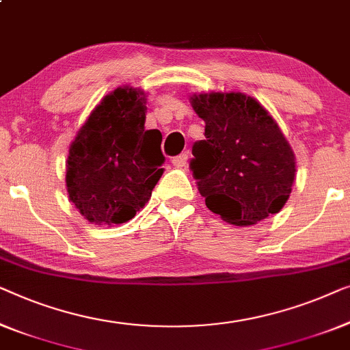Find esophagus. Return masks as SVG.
I'll return each instance as SVG.
<instances>
[{"mask_svg": "<svg viewBox=\"0 0 350 350\" xmlns=\"http://www.w3.org/2000/svg\"><path fill=\"white\" fill-rule=\"evenodd\" d=\"M187 160H189V155L185 154H180V155H177V157H174L173 160H171V163H173L176 168H185L187 166Z\"/></svg>", "mask_w": 350, "mask_h": 350, "instance_id": "obj_1", "label": "esophagus"}]
</instances>
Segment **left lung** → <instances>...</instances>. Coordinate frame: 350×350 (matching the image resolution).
Returning a JSON list of instances; mask_svg holds the SVG:
<instances>
[{
	"instance_id": "obj_1",
	"label": "left lung",
	"mask_w": 350,
	"mask_h": 350,
	"mask_svg": "<svg viewBox=\"0 0 350 350\" xmlns=\"http://www.w3.org/2000/svg\"><path fill=\"white\" fill-rule=\"evenodd\" d=\"M190 105L206 124L190 168L208 209L236 226L278 214L292 193L297 159L273 116L241 92L193 93Z\"/></svg>"
}]
</instances>
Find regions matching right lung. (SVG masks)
<instances>
[{"label":"right lung","instance_id":"obj_1","mask_svg":"<svg viewBox=\"0 0 350 350\" xmlns=\"http://www.w3.org/2000/svg\"><path fill=\"white\" fill-rule=\"evenodd\" d=\"M146 103L141 88L117 87L98 103L71 142L68 196L90 224L131 220L163 174L161 133L144 128Z\"/></svg>","mask_w":350,"mask_h":350}]
</instances>
